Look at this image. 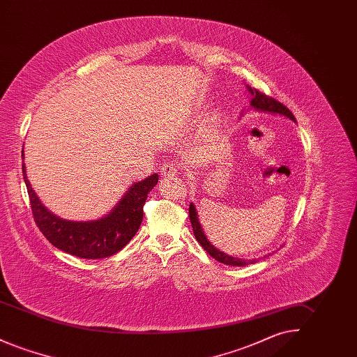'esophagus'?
I'll use <instances>...</instances> for the list:
<instances>
[{
  "label": "esophagus",
  "instance_id": "34e87169",
  "mask_svg": "<svg viewBox=\"0 0 357 357\" xmlns=\"http://www.w3.org/2000/svg\"><path fill=\"white\" fill-rule=\"evenodd\" d=\"M178 169H179V167H178L176 163L169 162V163H165V165L162 166L160 174H162L163 176H174V175L178 174Z\"/></svg>",
  "mask_w": 357,
  "mask_h": 357
}]
</instances>
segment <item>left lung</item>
I'll return each instance as SVG.
<instances>
[{
  "label": "left lung",
  "mask_w": 357,
  "mask_h": 357,
  "mask_svg": "<svg viewBox=\"0 0 357 357\" xmlns=\"http://www.w3.org/2000/svg\"><path fill=\"white\" fill-rule=\"evenodd\" d=\"M249 92L252 93L253 99H252V107L255 109H258L261 112H268V114H273V115H282L285 118L291 120L296 123V118L294 115L289 111L288 108L282 104V102H277L275 99L266 96L265 93L257 91V89H252V86H248ZM188 215H190V222H191V226H192V231H194V236L197 238V241L202 245L204 250L211 255L213 258H215L218 262H222L225 265H230V266H246V265H250V264H255L258 259L253 258V259H243V258H238V257H233V255H226L221 252L220 249H217L214 245H211V242L207 239L206 234H204V229L199 223L198 220V214H197V210H195V206L192 204H190L188 207ZM271 255H264V258L269 257Z\"/></svg>",
  "instance_id": "obj_1"
}]
</instances>
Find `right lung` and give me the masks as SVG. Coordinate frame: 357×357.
<instances>
[{"label":"right lung","mask_w":357,"mask_h":357,"mask_svg":"<svg viewBox=\"0 0 357 357\" xmlns=\"http://www.w3.org/2000/svg\"><path fill=\"white\" fill-rule=\"evenodd\" d=\"M24 158V151H22ZM22 175L28 188L34 222L52 245L68 255L86 259L107 258L118 253L135 236L143 220L147 194L158 183V174L132 183L107 215L95 221H68L59 218L41 204L31 186L25 165Z\"/></svg>","instance_id":"1"}]
</instances>
